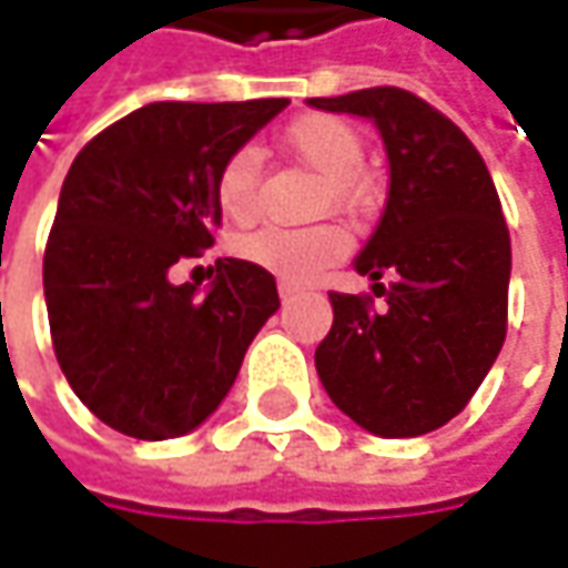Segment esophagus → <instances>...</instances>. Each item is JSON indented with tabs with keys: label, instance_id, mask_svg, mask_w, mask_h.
I'll list each match as a JSON object with an SVG mask.
<instances>
[{
	"label": "esophagus",
	"instance_id": "esophagus-1",
	"mask_svg": "<svg viewBox=\"0 0 568 568\" xmlns=\"http://www.w3.org/2000/svg\"><path fill=\"white\" fill-rule=\"evenodd\" d=\"M295 292H298V288H292L288 283H280V298H283V301L295 298Z\"/></svg>",
	"mask_w": 568,
	"mask_h": 568
}]
</instances>
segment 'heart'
<instances>
[{"label": "heart", "instance_id": "obj_1", "mask_svg": "<svg viewBox=\"0 0 568 568\" xmlns=\"http://www.w3.org/2000/svg\"><path fill=\"white\" fill-rule=\"evenodd\" d=\"M283 145L316 173H323V202L345 211L361 207L366 195L361 173L364 139L351 123L333 114H301L283 130ZM214 199L226 220H254L261 207V152L254 145H239L223 158L214 180ZM233 252L239 261L267 270L283 283L307 285L348 254V235L338 226H264L235 239Z\"/></svg>", "mask_w": 568, "mask_h": 568}]
</instances>
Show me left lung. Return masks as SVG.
Segmentation results:
<instances>
[{
  "label": "left lung",
  "mask_w": 568,
  "mask_h": 568,
  "mask_svg": "<svg viewBox=\"0 0 568 568\" xmlns=\"http://www.w3.org/2000/svg\"><path fill=\"white\" fill-rule=\"evenodd\" d=\"M307 105L373 121L388 154V202L354 261L382 311L369 295L329 292L320 382L379 438L435 432L476 395L507 335L510 233L491 173L460 126L414 92L373 87Z\"/></svg>",
  "instance_id": "left-lung-1"
}]
</instances>
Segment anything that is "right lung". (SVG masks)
Here are the masks:
<instances>
[{"label": "right lung", "mask_w": 568, "mask_h": 568, "mask_svg": "<svg viewBox=\"0 0 568 568\" xmlns=\"http://www.w3.org/2000/svg\"><path fill=\"white\" fill-rule=\"evenodd\" d=\"M288 99L152 102L83 145L42 257L52 345L64 379L105 426L164 442L202 426L280 307L276 280L220 257L211 288L171 267L214 245L223 158Z\"/></svg>", "instance_id": "add662e5"}]
</instances>
